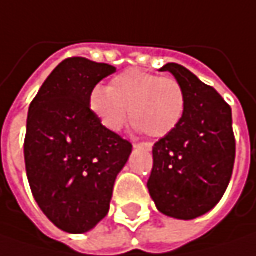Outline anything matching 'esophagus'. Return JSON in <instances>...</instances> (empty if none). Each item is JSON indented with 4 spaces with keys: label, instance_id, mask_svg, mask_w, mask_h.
<instances>
[{
    "label": "esophagus",
    "instance_id": "esophagus-1",
    "mask_svg": "<svg viewBox=\"0 0 256 256\" xmlns=\"http://www.w3.org/2000/svg\"><path fill=\"white\" fill-rule=\"evenodd\" d=\"M133 148H144L146 151H151L152 145L151 144H146V142H142V144H133Z\"/></svg>",
    "mask_w": 256,
    "mask_h": 256
}]
</instances>
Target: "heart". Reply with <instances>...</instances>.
<instances>
[{"mask_svg":"<svg viewBox=\"0 0 256 256\" xmlns=\"http://www.w3.org/2000/svg\"><path fill=\"white\" fill-rule=\"evenodd\" d=\"M89 110L110 132H120L128 120L151 138H166L180 126L188 110V95L176 78L128 68L112 78L108 88L96 86L89 95Z\"/></svg>","mask_w":256,"mask_h":256,"instance_id":"b5f03b06","label":"heart"}]
</instances>
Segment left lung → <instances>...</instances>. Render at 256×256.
I'll return each mask as SVG.
<instances>
[{
	"label": "left lung",
	"instance_id": "left-lung-1",
	"mask_svg": "<svg viewBox=\"0 0 256 256\" xmlns=\"http://www.w3.org/2000/svg\"><path fill=\"white\" fill-rule=\"evenodd\" d=\"M161 72H170L183 84L188 110L180 126L152 148L148 189L160 212L194 220L220 202L233 174L232 108L183 66L168 62Z\"/></svg>",
	"mask_w": 256,
	"mask_h": 256
}]
</instances>
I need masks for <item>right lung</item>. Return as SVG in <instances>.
<instances>
[{"mask_svg":"<svg viewBox=\"0 0 256 256\" xmlns=\"http://www.w3.org/2000/svg\"><path fill=\"white\" fill-rule=\"evenodd\" d=\"M116 67L70 57L46 78L29 106L24 162L42 212L67 233H84L108 214L132 144L89 110L92 89Z\"/></svg>","mask_w":256,"mask_h":256,"instance_id":"right-lung-1","label":"right lung"}]
</instances>
